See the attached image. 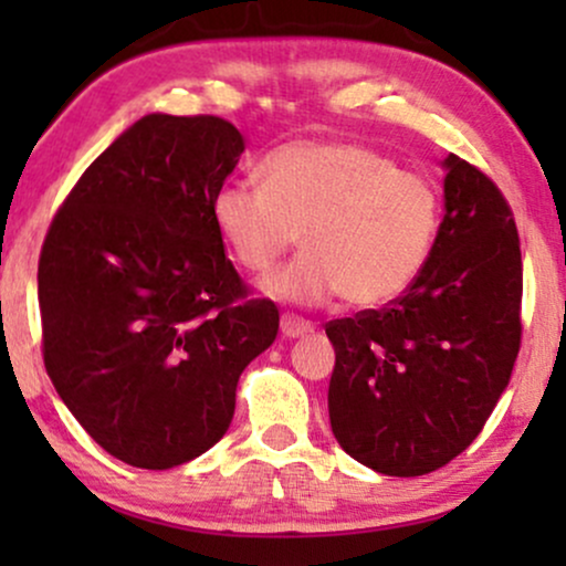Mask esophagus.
I'll list each match as a JSON object with an SVG mask.
<instances>
[{
    "label": "esophagus",
    "mask_w": 566,
    "mask_h": 566,
    "mask_svg": "<svg viewBox=\"0 0 566 566\" xmlns=\"http://www.w3.org/2000/svg\"><path fill=\"white\" fill-rule=\"evenodd\" d=\"M314 333V324L308 319H303V316H295V314H282V335L284 337H303Z\"/></svg>",
    "instance_id": "1"
}]
</instances>
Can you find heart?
Here are the masks:
<instances>
[{"label":"heart","instance_id":"obj_1","mask_svg":"<svg viewBox=\"0 0 566 566\" xmlns=\"http://www.w3.org/2000/svg\"><path fill=\"white\" fill-rule=\"evenodd\" d=\"M263 184H226L212 220L233 261L274 265L301 233L303 252L263 282L269 295L324 305L343 295L378 308L418 282L441 229L439 186L359 143L292 140L261 165Z\"/></svg>","mask_w":566,"mask_h":566}]
</instances>
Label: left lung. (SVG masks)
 Here are the masks:
<instances>
[{"label":"left lung","instance_id":"1","mask_svg":"<svg viewBox=\"0 0 566 566\" xmlns=\"http://www.w3.org/2000/svg\"><path fill=\"white\" fill-rule=\"evenodd\" d=\"M444 220L423 274L382 308L324 324L337 444L386 476H423L482 433L522 348V250L492 178L444 159Z\"/></svg>","mask_w":566,"mask_h":566}]
</instances>
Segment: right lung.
<instances>
[{"label": "right lung", "instance_id": "right-lung-1", "mask_svg": "<svg viewBox=\"0 0 566 566\" xmlns=\"http://www.w3.org/2000/svg\"><path fill=\"white\" fill-rule=\"evenodd\" d=\"M242 151L220 116H143L44 237V367L84 431L135 469H175L223 439L239 375L276 340V303L252 295L212 220Z\"/></svg>", "mask_w": 566, "mask_h": 566}]
</instances>
